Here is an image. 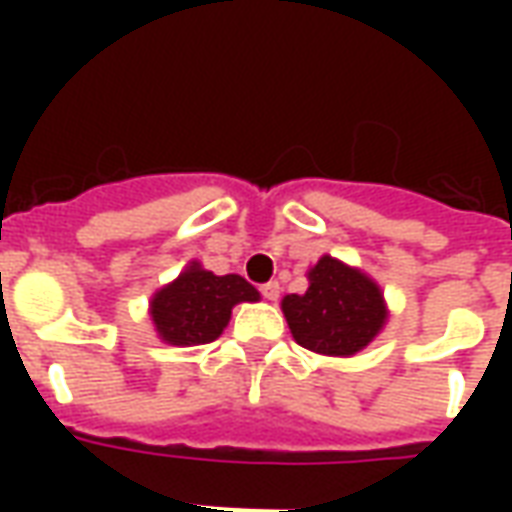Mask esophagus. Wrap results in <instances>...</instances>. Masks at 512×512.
<instances>
[{"label":"esophagus","mask_w":512,"mask_h":512,"mask_svg":"<svg viewBox=\"0 0 512 512\" xmlns=\"http://www.w3.org/2000/svg\"><path fill=\"white\" fill-rule=\"evenodd\" d=\"M260 293H263V299L277 301L279 299V282H266V285H260Z\"/></svg>","instance_id":"esophagus-1"}]
</instances>
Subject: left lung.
Wrapping results in <instances>:
<instances>
[{
  "label": "left lung",
  "instance_id": "8db88e82",
  "mask_svg": "<svg viewBox=\"0 0 512 512\" xmlns=\"http://www.w3.org/2000/svg\"><path fill=\"white\" fill-rule=\"evenodd\" d=\"M310 288L282 299L293 340L323 356H354L386 323L384 293L373 279L323 255L307 271Z\"/></svg>",
  "mask_w": 512,
  "mask_h": 512
}]
</instances>
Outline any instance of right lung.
Listing matches in <instances>:
<instances>
[{"label":"right lung","instance_id":"right-lung-1","mask_svg":"<svg viewBox=\"0 0 512 512\" xmlns=\"http://www.w3.org/2000/svg\"><path fill=\"white\" fill-rule=\"evenodd\" d=\"M257 299L260 293L244 277H216L200 263H191L175 282L153 293L150 321L164 343L180 348L205 345L224 332L235 304Z\"/></svg>","mask_w":512,"mask_h":512}]
</instances>
